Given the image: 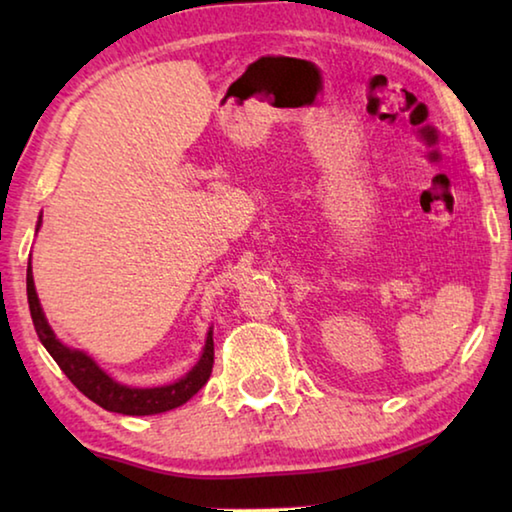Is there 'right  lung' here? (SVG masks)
Instances as JSON below:
<instances>
[{
	"instance_id": "obj_1",
	"label": "right lung",
	"mask_w": 512,
	"mask_h": 512,
	"mask_svg": "<svg viewBox=\"0 0 512 512\" xmlns=\"http://www.w3.org/2000/svg\"><path fill=\"white\" fill-rule=\"evenodd\" d=\"M40 223H42V216L38 219L36 232L40 230ZM27 296H29L33 327H36L40 343L45 345L47 352L60 366V370L67 375V379L72 381V384L79 388L85 397H90L94 404H99L101 409L112 411V413H124V415H155V413L178 409V406H183L187 400H192L212 375L214 341H212V327H210L201 359L196 361V366L189 370L185 377L173 381V384L153 386V388L119 384V381L112 379L106 370L99 368V363L94 361L88 352L69 348V345L56 339L54 329H51V325L47 323L45 311L40 307L36 284H33L31 262L27 266Z\"/></svg>"
}]
</instances>
